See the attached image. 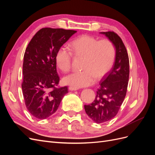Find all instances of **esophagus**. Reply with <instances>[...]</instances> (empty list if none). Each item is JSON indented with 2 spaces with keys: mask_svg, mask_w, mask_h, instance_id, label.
I'll return each mask as SVG.
<instances>
[{
  "mask_svg": "<svg viewBox=\"0 0 155 155\" xmlns=\"http://www.w3.org/2000/svg\"><path fill=\"white\" fill-rule=\"evenodd\" d=\"M68 89L70 91H77L79 89L78 87H69Z\"/></svg>",
  "mask_w": 155,
  "mask_h": 155,
  "instance_id": "34e87169",
  "label": "esophagus"
}]
</instances>
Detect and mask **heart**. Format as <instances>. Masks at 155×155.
Returning <instances> with one entry per match:
<instances>
[{
	"label": "heart",
	"instance_id": "b5f03b06",
	"mask_svg": "<svg viewBox=\"0 0 155 155\" xmlns=\"http://www.w3.org/2000/svg\"><path fill=\"white\" fill-rule=\"evenodd\" d=\"M70 49L77 57L85 59L83 63L84 70L74 72L64 76L63 81L66 85L75 87L91 85L96 78L100 79L105 76L113 66L115 47L109 39L98 41L93 36L83 35L72 42ZM71 53L63 46L56 52L55 63L61 71L67 72L71 68Z\"/></svg>",
	"mask_w": 155,
	"mask_h": 155
}]
</instances>
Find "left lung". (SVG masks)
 Segmentation results:
<instances>
[{
    "instance_id": "obj_1",
    "label": "left lung",
    "mask_w": 155,
    "mask_h": 155,
    "mask_svg": "<svg viewBox=\"0 0 155 155\" xmlns=\"http://www.w3.org/2000/svg\"><path fill=\"white\" fill-rule=\"evenodd\" d=\"M113 43L116 57L113 67L102 78L94 101L85 105L87 114L97 124L110 120L118 113L125 99L129 77V60L122 40L114 31L100 32Z\"/></svg>"
}]
</instances>
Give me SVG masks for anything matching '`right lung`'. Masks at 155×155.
Returning a JSON list of instances; mask_svg holds the SVG:
<instances>
[{
    "instance_id": "1",
    "label": "right lung",
    "mask_w": 155,
    "mask_h": 155,
    "mask_svg": "<svg viewBox=\"0 0 155 155\" xmlns=\"http://www.w3.org/2000/svg\"><path fill=\"white\" fill-rule=\"evenodd\" d=\"M77 31L43 28L28 45L24 55L22 90L25 105L36 118L44 120L58 110L68 87H58L59 77L55 57Z\"/></svg>"
}]
</instances>
